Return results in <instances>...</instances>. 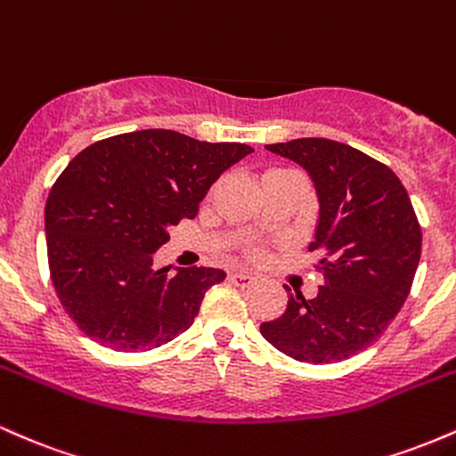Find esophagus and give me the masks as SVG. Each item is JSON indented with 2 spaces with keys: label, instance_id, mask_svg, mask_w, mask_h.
Listing matches in <instances>:
<instances>
[{
  "label": "esophagus",
  "instance_id": "esophagus-1",
  "mask_svg": "<svg viewBox=\"0 0 456 456\" xmlns=\"http://www.w3.org/2000/svg\"><path fill=\"white\" fill-rule=\"evenodd\" d=\"M230 280L237 286H252L256 282L254 275L248 273V271H232V273H230Z\"/></svg>",
  "mask_w": 456,
  "mask_h": 456
}]
</instances>
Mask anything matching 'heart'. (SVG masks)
Here are the masks:
<instances>
[{
	"label": "heart",
	"mask_w": 456,
	"mask_h": 456,
	"mask_svg": "<svg viewBox=\"0 0 456 456\" xmlns=\"http://www.w3.org/2000/svg\"><path fill=\"white\" fill-rule=\"evenodd\" d=\"M290 172H293V170H271V172L265 174V178H267V176H278V174H290ZM248 256H249V258H260V256H263V252H260L258 248H249L248 249Z\"/></svg>",
	"instance_id": "heart-1"
}]
</instances>
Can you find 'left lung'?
<instances>
[{
	"label": "left lung",
	"instance_id": "8db88e82",
	"mask_svg": "<svg viewBox=\"0 0 456 456\" xmlns=\"http://www.w3.org/2000/svg\"><path fill=\"white\" fill-rule=\"evenodd\" d=\"M265 148L299 163L314 183L321 211L310 252L321 254L323 286L314 299L290 293L284 314L260 334L297 362L346 360L405 304L422 249L416 211L396 174L349 144L301 137Z\"/></svg>",
	"mask_w": 456,
	"mask_h": 456
}]
</instances>
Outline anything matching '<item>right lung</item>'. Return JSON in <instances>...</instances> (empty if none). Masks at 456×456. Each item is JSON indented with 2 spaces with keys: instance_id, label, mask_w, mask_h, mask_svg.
I'll use <instances>...</instances> for the list:
<instances>
[{
  "instance_id": "right-lung-1",
  "label": "right lung",
  "mask_w": 456,
  "mask_h": 456,
  "mask_svg": "<svg viewBox=\"0 0 456 456\" xmlns=\"http://www.w3.org/2000/svg\"><path fill=\"white\" fill-rule=\"evenodd\" d=\"M249 152L237 142L146 129L96 142L66 166L45 207L49 271L60 304L88 338L144 351L191 327L204 293L226 273L189 267L170 275V267H152V254Z\"/></svg>"
}]
</instances>
